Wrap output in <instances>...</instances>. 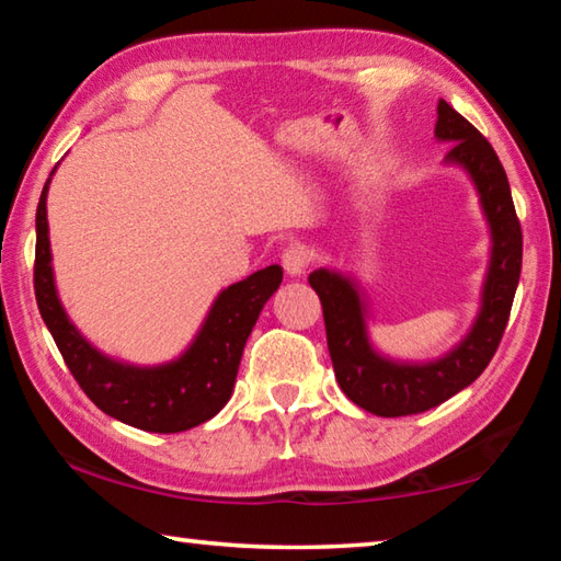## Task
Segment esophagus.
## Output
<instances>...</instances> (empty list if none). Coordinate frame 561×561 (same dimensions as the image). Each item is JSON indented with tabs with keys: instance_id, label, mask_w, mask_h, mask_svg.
<instances>
[{
	"instance_id": "1",
	"label": "esophagus",
	"mask_w": 561,
	"mask_h": 561,
	"mask_svg": "<svg viewBox=\"0 0 561 561\" xmlns=\"http://www.w3.org/2000/svg\"><path fill=\"white\" fill-rule=\"evenodd\" d=\"M311 262H314V254H311L307 244H289L282 254L284 270H287L291 277H301V274L309 270Z\"/></svg>"
}]
</instances>
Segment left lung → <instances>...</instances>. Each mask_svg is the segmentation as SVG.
Wrapping results in <instances>:
<instances>
[{"mask_svg": "<svg viewBox=\"0 0 561 561\" xmlns=\"http://www.w3.org/2000/svg\"><path fill=\"white\" fill-rule=\"evenodd\" d=\"M435 136L453 140L448 160L468 168L480 190V201L492 227V242H495L485 294H482V311L470 336L435 364H391L368 346L364 311L354 284L327 270L309 274L311 289L319 294L324 309L327 344L341 391L364 411L383 417L428 411L485 371L505 334L522 272V227L495 148L445 101L438 103Z\"/></svg>", "mask_w": 561, "mask_h": 561, "instance_id": "obj_1", "label": "left lung"}]
</instances>
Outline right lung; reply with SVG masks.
Wrapping results in <instances>:
<instances>
[{"label": "right lung", "instance_id": "right-lung-1", "mask_svg": "<svg viewBox=\"0 0 561 561\" xmlns=\"http://www.w3.org/2000/svg\"><path fill=\"white\" fill-rule=\"evenodd\" d=\"M54 173V170H51ZM46 190L36 205L34 294L44 324L59 346L76 383L103 413L148 433H180L210 421L230 401L242 348L264 304L282 284L272 264L227 287L183 358L158 368H136L101 356L66 319L51 277Z\"/></svg>", "mask_w": 561, "mask_h": 561}]
</instances>
